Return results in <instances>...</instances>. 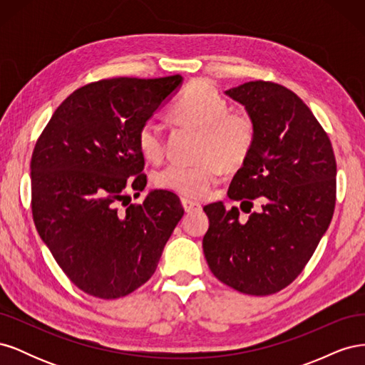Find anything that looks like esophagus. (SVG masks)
<instances>
[{"instance_id": "obj_1", "label": "esophagus", "mask_w": 365, "mask_h": 365, "mask_svg": "<svg viewBox=\"0 0 365 365\" xmlns=\"http://www.w3.org/2000/svg\"><path fill=\"white\" fill-rule=\"evenodd\" d=\"M181 205H182L185 213H192V212H197V210H201V204L200 202L190 201V200H187V197H182Z\"/></svg>"}]
</instances>
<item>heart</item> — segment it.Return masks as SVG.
<instances>
[{
  "mask_svg": "<svg viewBox=\"0 0 365 365\" xmlns=\"http://www.w3.org/2000/svg\"><path fill=\"white\" fill-rule=\"evenodd\" d=\"M228 102L212 85L193 82L172 105V114L185 125L201 129L202 137L196 164H169L155 176L163 190L189 197L205 196L225 169H236L247 160L256 138V126L245 113L228 111ZM138 148L148 160L164 158V128L148 118L138 130Z\"/></svg>",
  "mask_w": 365,
  "mask_h": 365,
  "instance_id": "heart-1",
  "label": "heart"
}]
</instances>
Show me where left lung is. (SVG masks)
<instances>
[{
  "label": "left lung",
  "mask_w": 365,
  "mask_h": 365,
  "mask_svg": "<svg viewBox=\"0 0 365 365\" xmlns=\"http://www.w3.org/2000/svg\"><path fill=\"white\" fill-rule=\"evenodd\" d=\"M256 126L250 155L231 180L228 196L260 212L239 219L222 202L204 207L208 268L239 292L269 295L303 271L334 216L336 161L322 125L304 102L274 82H247L225 91ZM240 204V207H242Z\"/></svg>",
  "instance_id": "8db88e82"
}]
</instances>
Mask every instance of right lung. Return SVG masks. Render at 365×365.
I'll use <instances>...</instances> for the list:
<instances>
[{
    "label": "right lung",
    "mask_w": 365,
    "mask_h": 365,
    "mask_svg": "<svg viewBox=\"0 0 365 365\" xmlns=\"http://www.w3.org/2000/svg\"><path fill=\"white\" fill-rule=\"evenodd\" d=\"M181 83L180 74L88 83L65 98L36 141L33 220L54 260L86 294L113 300L145 284L184 215L168 190L126 202L128 189L141 192L148 182L140 126Z\"/></svg>",
    "instance_id": "obj_1"
}]
</instances>
